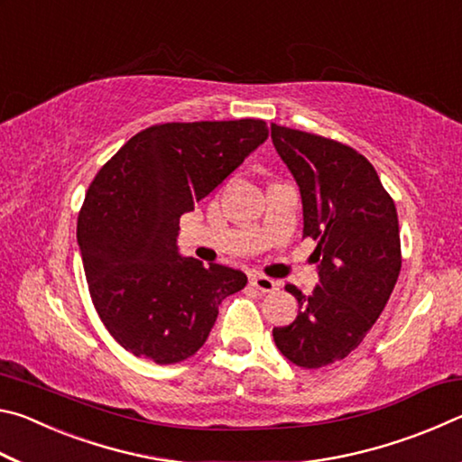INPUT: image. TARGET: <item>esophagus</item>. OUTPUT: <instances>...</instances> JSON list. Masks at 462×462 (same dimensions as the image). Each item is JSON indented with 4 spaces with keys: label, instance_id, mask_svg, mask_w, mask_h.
<instances>
[{
    "label": "esophagus",
    "instance_id": "34e87169",
    "mask_svg": "<svg viewBox=\"0 0 462 462\" xmlns=\"http://www.w3.org/2000/svg\"><path fill=\"white\" fill-rule=\"evenodd\" d=\"M250 285L256 287L263 293H271L277 289V281H273L271 277H264V275H250Z\"/></svg>",
    "mask_w": 462,
    "mask_h": 462
}]
</instances>
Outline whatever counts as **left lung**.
Segmentation results:
<instances>
[{
    "label": "left lung",
    "instance_id": "8db88e82",
    "mask_svg": "<svg viewBox=\"0 0 462 462\" xmlns=\"http://www.w3.org/2000/svg\"><path fill=\"white\" fill-rule=\"evenodd\" d=\"M271 138L300 185L303 236L314 250L319 285L303 295L300 314L273 328L281 355L303 369L342 361L377 322L402 271L395 203L361 152L332 138L271 124Z\"/></svg>",
    "mask_w": 462,
    "mask_h": 462
}]
</instances>
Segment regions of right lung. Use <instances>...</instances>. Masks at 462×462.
<instances>
[{
    "instance_id": "add662e5",
    "label": "right lung",
    "mask_w": 462,
    "mask_h": 462,
    "mask_svg": "<svg viewBox=\"0 0 462 462\" xmlns=\"http://www.w3.org/2000/svg\"><path fill=\"white\" fill-rule=\"evenodd\" d=\"M269 136L263 120L169 122L132 136L93 179L77 220L101 322L128 353L173 365L208 340L242 271L177 250L179 217Z\"/></svg>"
}]
</instances>
